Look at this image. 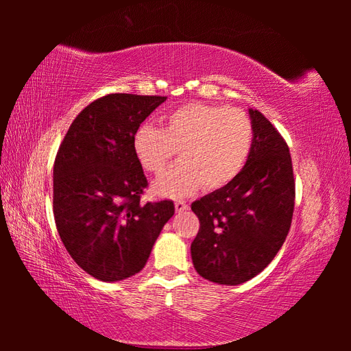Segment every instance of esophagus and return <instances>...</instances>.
Instances as JSON below:
<instances>
[{"instance_id":"obj_1","label":"esophagus","mask_w":351,"mask_h":351,"mask_svg":"<svg viewBox=\"0 0 351 351\" xmlns=\"http://www.w3.org/2000/svg\"><path fill=\"white\" fill-rule=\"evenodd\" d=\"M189 205L182 202V200H178V202H175V210L176 213H184V211H189Z\"/></svg>"}]
</instances>
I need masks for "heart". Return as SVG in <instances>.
I'll list each match as a JSON object with an SVG mask.
<instances>
[{"label": "heart", "instance_id": "b5f03b06", "mask_svg": "<svg viewBox=\"0 0 351 351\" xmlns=\"http://www.w3.org/2000/svg\"><path fill=\"white\" fill-rule=\"evenodd\" d=\"M253 146V123L237 107L189 102L167 111L160 126L141 125L132 152L140 167L160 175L175 156L180 164L154 184L155 193L184 197L199 190L225 189L241 173Z\"/></svg>", "mask_w": 351, "mask_h": 351}]
</instances>
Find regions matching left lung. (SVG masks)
Listing matches in <instances>:
<instances>
[{
	"mask_svg": "<svg viewBox=\"0 0 351 351\" xmlns=\"http://www.w3.org/2000/svg\"><path fill=\"white\" fill-rule=\"evenodd\" d=\"M253 146L240 175L228 187L191 204L200 221L191 259L202 278L240 285L271 263L288 235L295 181L289 147L258 110H249Z\"/></svg>",
	"mask_w": 351,
	"mask_h": 351,
	"instance_id": "1",
	"label": "left lung"
}]
</instances>
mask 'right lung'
I'll use <instances>...</instances> for the list:
<instances>
[{
    "label": "right lung",
    "instance_id": "right-lung-1",
    "mask_svg": "<svg viewBox=\"0 0 351 351\" xmlns=\"http://www.w3.org/2000/svg\"><path fill=\"white\" fill-rule=\"evenodd\" d=\"M166 96L111 93L69 126L54 161L52 208L72 259L93 278H131L147 263L171 200L141 204L147 180L132 152L140 123Z\"/></svg>",
    "mask_w": 351,
    "mask_h": 351
}]
</instances>
